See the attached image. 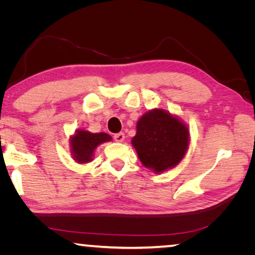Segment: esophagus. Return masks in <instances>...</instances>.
I'll return each instance as SVG.
<instances>
[{
  "instance_id": "obj_1",
  "label": "esophagus",
  "mask_w": 255,
  "mask_h": 255,
  "mask_svg": "<svg viewBox=\"0 0 255 255\" xmlns=\"http://www.w3.org/2000/svg\"><path fill=\"white\" fill-rule=\"evenodd\" d=\"M114 138H115L116 141H118V143H122V141H124V139H125V133L124 132L116 133V135L114 136Z\"/></svg>"
}]
</instances>
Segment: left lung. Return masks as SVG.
I'll return each instance as SVG.
<instances>
[{
    "label": "left lung",
    "instance_id": "left-lung-1",
    "mask_svg": "<svg viewBox=\"0 0 255 255\" xmlns=\"http://www.w3.org/2000/svg\"><path fill=\"white\" fill-rule=\"evenodd\" d=\"M136 128L131 144L147 169L162 173L182 161L189 147V129L178 117L153 109L141 116Z\"/></svg>",
    "mask_w": 255,
    "mask_h": 255
}]
</instances>
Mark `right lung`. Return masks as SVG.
I'll return each instance as SVG.
<instances>
[{
	"label": "right lung",
	"instance_id": "right-lung-1",
	"mask_svg": "<svg viewBox=\"0 0 255 255\" xmlns=\"http://www.w3.org/2000/svg\"><path fill=\"white\" fill-rule=\"evenodd\" d=\"M110 135L106 132L93 133L83 129H77L74 136L71 137V153L77 163L85 164L93 159L94 150L100 144L110 141Z\"/></svg>",
	"mask_w": 255,
	"mask_h": 255
}]
</instances>
